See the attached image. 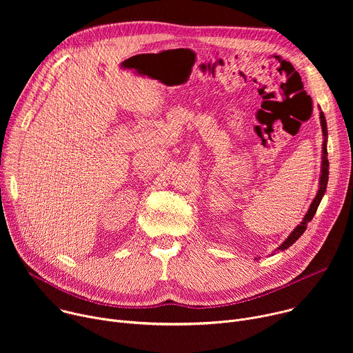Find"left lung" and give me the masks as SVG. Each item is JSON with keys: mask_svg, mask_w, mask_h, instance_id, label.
I'll return each mask as SVG.
<instances>
[{"mask_svg": "<svg viewBox=\"0 0 353 353\" xmlns=\"http://www.w3.org/2000/svg\"><path fill=\"white\" fill-rule=\"evenodd\" d=\"M320 120H321V128H323V135H324V143H323V165H321V176H320V188L317 191V195L316 198L313 199V203L307 211V214L305 215L303 221L300 222V225H297L293 232L288 236V239L278 247V250L283 251L286 250L288 247H290L301 234L305 233V230L307 229V223L313 219L320 203H321V198L325 192V188H327V183H328V168H330V162L327 159V137H328V131H327V121H325V117H324V113L320 112Z\"/></svg>", "mask_w": 353, "mask_h": 353, "instance_id": "left-lung-1", "label": "left lung"}]
</instances>
